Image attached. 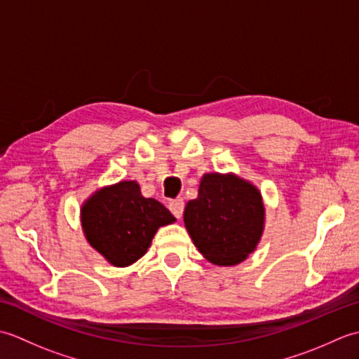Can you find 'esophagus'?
Here are the masks:
<instances>
[{"mask_svg":"<svg viewBox=\"0 0 359 359\" xmlns=\"http://www.w3.org/2000/svg\"><path fill=\"white\" fill-rule=\"evenodd\" d=\"M168 208H170V211L172 212V215L180 219L182 215H184V208H185V203L182 199H175V201H171L170 203H168Z\"/></svg>","mask_w":359,"mask_h":359,"instance_id":"1","label":"esophagus"}]
</instances>
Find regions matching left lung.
<instances>
[{
    "instance_id": "obj_1",
    "label": "left lung",
    "mask_w": 359,
    "mask_h": 359,
    "mask_svg": "<svg viewBox=\"0 0 359 359\" xmlns=\"http://www.w3.org/2000/svg\"><path fill=\"white\" fill-rule=\"evenodd\" d=\"M261 191L234 174H205L197 199L189 201L184 222L203 257L216 265H236L256 250L264 231Z\"/></svg>"
}]
</instances>
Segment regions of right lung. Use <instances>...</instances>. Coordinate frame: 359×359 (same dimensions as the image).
<instances>
[{"mask_svg":"<svg viewBox=\"0 0 359 359\" xmlns=\"http://www.w3.org/2000/svg\"><path fill=\"white\" fill-rule=\"evenodd\" d=\"M175 222L170 210L147 199L134 180L98 189L81 205L89 245L114 266H128L147 253L160 226Z\"/></svg>","mask_w":359,"mask_h":359,"instance_id":"add662e5","label":"right lung"}]
</instances>
